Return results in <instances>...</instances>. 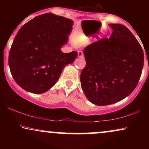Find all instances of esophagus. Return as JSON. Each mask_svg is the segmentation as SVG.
<instances>
[{
  "label": "esophagus",
  "mask_w": 149,
  "mask_h": 149,
  "mask_svg": "<svg viewBox=\"0 0 149 149\" xmlns=\"http://www.w3.org/2000/svg\"><path fill=\"white\" fill-rule=\"evenodd\" d=\"M78 56L79 57H83V52H82V51L79 50L78 52Z\"/></svg>",
  "instance_id": "34e87169"
}]
</instances>
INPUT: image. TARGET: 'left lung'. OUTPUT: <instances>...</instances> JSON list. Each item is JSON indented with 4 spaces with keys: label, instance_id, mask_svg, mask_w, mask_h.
<instances>
[{
    "label": "left lung",
    "instance_id": "left-lung-1",
    "mask_svg": "<svg viewBox=\"0 0 149 149\" xmlns=\"http://www.w3.org/2000/svg\"><path fill=\"white\" fill-rule=\"evenodd\" d=\"M109 38L84 49L86 66L80 74L85 96L92 104L106 106L129 96L137 85L143 66V49L126 26L110 24Z\"/></svg>",
    "mask_w": 149,
    "mask_h": 149
}]
</instances>
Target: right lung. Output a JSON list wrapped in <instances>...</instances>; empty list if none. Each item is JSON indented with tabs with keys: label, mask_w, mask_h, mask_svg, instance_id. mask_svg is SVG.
I'll return each mask as SVG.
<instances>
[{
	"label": "right lung",
	"mask_w": 149,
	"mask_h": 149,
	"mask_svg": "<svg viewBox=\"0 0 149 149\" xmlns=\"http://www.w3.org/2000/svg\"><path fill=\"white\" fill-rule=\"evenodd\" d=\"M73 25L70 19L45 13L22 26L8 58L12 76L22 88L34 94L48 91L65 66L75 61L78 52L61 50L68 42Z\"/></svg>",
	"instance_id": "add662e5"
}]
</instances>
